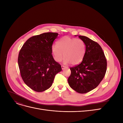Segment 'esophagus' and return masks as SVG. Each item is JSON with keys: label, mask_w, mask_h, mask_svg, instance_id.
Returning <instances> with one entry per match:
<instances>
[{"label": "esophagus", "mask_w": 123, "mask_h": 123, "mask_svg": "<svg viewBox=\"0 0 123 123\" xmlns=\"http://www.w3.org/2000/svg\"><path fill=\"white\" fill-rule=\"evenodd\" d=\"M66 67L65 66H62V69H64L65 68H66Z\"/></svg>", "instance_id": "34e87169"}]
</instances>
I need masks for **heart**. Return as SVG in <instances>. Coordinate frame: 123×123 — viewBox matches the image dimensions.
<instances>
[{
  "mask_svg": "<svg viewBox=\"0 0 123 123\" xmlns=\"http://www.w3.org/2000/svg\"><path fill=\"white\" fill-rule=\"evenodd\" d=\"M86 46L83 41L64 36L56 43V46L52 47V53L54 60L57 62L62 61L64 56V63L75 65L83 60L85 53Z\"/></svg>",
  "mask_w": 123,
  "mask_h": 123,
  "instance_id": "b5f03b06",
  "label": "heart"
}]
</instances>
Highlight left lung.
<instances>
[{"instance_id": "obj_1", "label": "left lung", "mask_w": 123, "mask_h": 123, "mask_svg": "<svg viewBox=\"0 0 123 123\" xmlns=\"http://www.w3.org/2000/svg\"><path fill=\"white\" fill-rule=\"evenodd\" d=\"M79 38L85 43L86 51L79 65L71 67L68 79L70 87L80 93H86L98 87L107 70V60L102 48L94 41L85 36Z\"/></svg>"}]
</instances>
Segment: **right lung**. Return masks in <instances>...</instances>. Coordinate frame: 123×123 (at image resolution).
Returning <instances> with one entry per match:
<instances>
[{
  "instance_id": "obj_1",
  "label": "right lung",
  "mask_w": 123,
  "mask_h": 123,
  "mask_svg": "<svg viewBox=\"0 0 123 123\" xmlns=\"http://www.w3.org/2000/svg\"><path fill=\"white\" fill-rule=\"evenodd\" d=\"M58 34L47 32L33 36L26 41L19 51L18 63L21 78L35 91L49 89L56 74L62 70L52 54V47Z\"/></svg>"
}]
</instances>
